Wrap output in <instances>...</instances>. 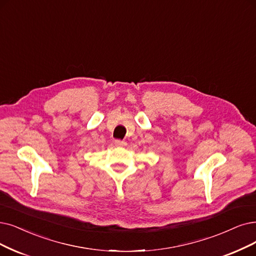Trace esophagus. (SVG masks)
<instances>
[{"label":"esophagus","mask_w":256,"mask_h":256,"mask_svg":"<svg viewBox=\"0 0 256 256\" xmlns=\"http://www.w3.org/2000/svg\"><path fill=\"white\" fill-rule=\"evenodd\" d=\"M114 145L118 147H124L126 146V142L125 140H114Z\"/></svg>","instance_id":"1"}]
</instances>
